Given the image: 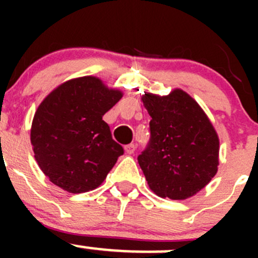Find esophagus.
Here are the masks:
<instances>
[{"mask_svg":"<svg viewBox=\"0 0 258 258\" xmlns=\"http://www.w3.org/2000/svg\"><path fill=\"white\" fill-rule=\"evenodd\" d=\"M135 150H136V146H135L134 144H130V145L124 146V151H126L127 155H132V153L135 152Z\"/></svg>","mask_w":258,"mask_h":258,"instance_id":"1","label":"esophagus"}]
</instances>
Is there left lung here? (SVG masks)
I'll return each instance as SVG.
<instances>
[{
    "mask_svg": "<svg viewBox=\"0 0 258 258\" xmlns=\"http://www.w3.org/2000/svg\"><path fill=\"white\" fill-rule=\"evenodd\" d=\"M151 139L137 157L150 188L160 197L186 200L217 173L220 140L201 106L184 91L146 92Z\"/></svg>",
    "mask_w": 258,
    "mask_h": 258,
    "instance_id": "8db88e82",
    "label": "left lung"
}]
</instances>
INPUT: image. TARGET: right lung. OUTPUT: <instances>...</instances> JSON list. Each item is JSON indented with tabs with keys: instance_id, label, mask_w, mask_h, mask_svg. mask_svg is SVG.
<instances>
[{
	"instance_id": "1",
	"label": "right lung",
	"mask_w": 258,
	"mask_h": 258,
	"mask_svg": "<svg viewBox=\"0 0 258 258\" xmlns=\"http://www.w3.org/2000/svg\"><path fill=\"white\" fill-rule=\"evenodd\" d=\"M98 77L66 81L40 103L31 126V144L41 171L71 194L97 188L123 155L102 116L122 98Z\"/></svg>"
}]
</instances>
